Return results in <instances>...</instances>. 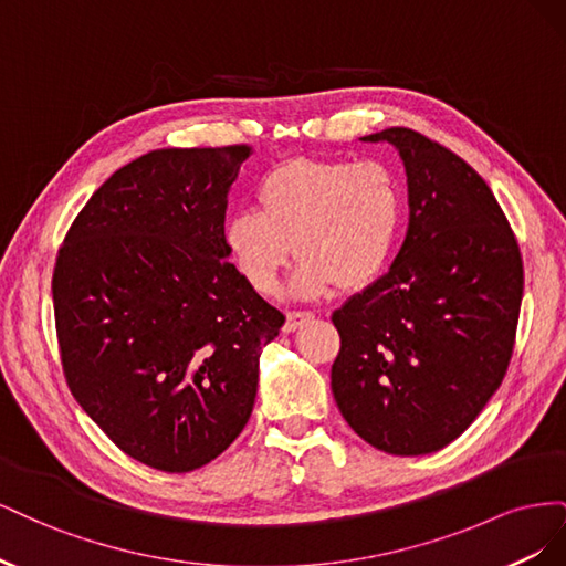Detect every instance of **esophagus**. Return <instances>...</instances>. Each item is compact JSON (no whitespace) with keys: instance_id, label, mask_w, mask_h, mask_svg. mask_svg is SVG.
Listing matches in <instances>:
<instances>
[{"instance_id":"esophagus-1","label":"esophagus","mask_w":566,"mask_h":566,"mask_svg":"<svg viewBox=\"0 0 566 566\" xmlns=\"http://www.w3.org/2000/svg\"><path fill=\"white\" fill-rule=\"evenodd\" d=\"M285 316H287V318H285V333H295L302 323L314 318L312 312H295V310L287 312Z\"/></svg>"}]
</instances>
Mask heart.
I'll return each instance as SVG.
<instances>
[{
  "mask_svg": "<svg viewBox=\"0 0 566 566\" xmlns=\"http://www.w3.org/2000/svg\"><path fill=\"white\" fill-rule=\"evenodd\" d=\"M254 198L260 212L238 210L224 238L235 269L262 295L276 293L295 252V290L323 295L373 285L399 250L406 193L387 163L287 160L264 175Z\"/></svg>",
  "mask_w": 566,
  "mask_h": 566,
  "instance_id": "heart-1",
  "label": "heart"
}]
</instances>
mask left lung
Masks as SVG:
<instances>
[{"instance_id":"1","label":"left lung","mask_w":566,"mask_h":566,"mask_svg":"<svg viewBox=\"0 0 566 566\" xmlns=\"http://www.w3.org/2000/svg\"><path fill=\"white\" fill-rule=\"evenodd\" d=\"M364 142L399 150L410 217L389 271L333 314L331 387L370 447L424 455L465 432L505 378L522 254L491 188L455 153L406 127Z\"/></svg>"}]
</instances>
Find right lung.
<instances>
[{
  "label": "right lung",
  "mask_w": 566,
  "mask_h": 566,
  "mask_svg": "<svg viewBox=\"0 0 566 566\" xmlns=\"http://www.w3.org/2000/svg\"><path fill=\"white\" fill-rule=\"evenodd\" d=\"M245 144L119 167L67 229L51 293L67 387L119 451L163 472L224 453L250 420L285 316L227 256Z\"/></svg>",
  "instance_id": "1"
}]
</instances>
